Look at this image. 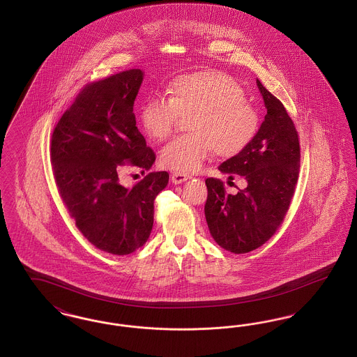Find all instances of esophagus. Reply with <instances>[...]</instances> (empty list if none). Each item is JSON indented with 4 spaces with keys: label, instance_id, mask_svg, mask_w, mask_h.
<instances>
[{
    "label": "esophagus",
    "instance_id": "34e87169",
    "mask_svg": "<svg viewBox=\"0 0 357 357\" xmlns=\"http://www.w3.org/2000/svg\"><path fill=\"white\" fill-rule=\"evenodd\" d=\"M187 179H190V175H187L185 172H178V171H175V172L171 174V181H172V183H175V185H181V183H183Z\"/></svg>",
    "mask_w": 357,
    "mask_h": 357
}]
</instances>
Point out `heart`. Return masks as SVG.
<instances>
[{"instance_id": "1", "label": "heart", "mask_w": 357, "mask_h": 357, "mask_svg": "<svg viewBox=\"0 0 357 357\" xmlns=\"http://www.w3.org/2000/svg\"><path fill=\"white\" fill-rule=\"evenodd\" d=\"M170 98L153 96L143 104L140 121L155 140L172 134L181 115H190L191 132L175 136L162 153V163L176 171H197L215 153L233 156L255 137L259 118L245 92L231 76L204 70L176 77L169 88Z\"/></svg>"}]
</instances>
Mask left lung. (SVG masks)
Segmentation results:
<instances>
[{"mask_svg": "<svg viewBox=\"0 0 357 357\" xmlns=\"http://www.w3.org/2000/svg\"><path fill=\"white\" fill-rule=\"evenodd\" d=\"M257 85L268 109L253 140L218 167L241 175L248 186L227 194L221 179L207 178L204 215L215 242L243 255L269 241L284 221L300 171V139L293 120L259 80Z\"/></svg>", "mask_w": 357, "mask_h": 357, "instance_id": "obj_1", "label": "left lung"}]
</instances>
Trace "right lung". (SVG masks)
Wrapping results in <instances>:
<instances>
[{
    "label": "right lung",
    "mask_w": 357,
    "mask_h": 357,
    "mask_svg": "<svg viewBox=\"0 0 357 357\" xmlns=\"http://www.w3.org/2000/svg\"><path fill=\"white\" fill-rule=\"evenodd\" d=\"M142 82L140 69H128L85 85L52 134L59 195L82 234L109 255H131L146 243L155 197L169 183L166 171L149 172L132 187L120 183L124 167L144 172L156 158L136 127Z\"/></svg>",
    "instance_id": "right-lung-1"
}]
</instances>
